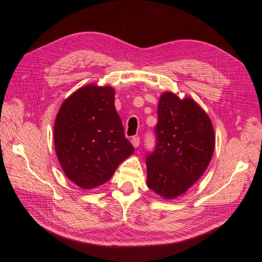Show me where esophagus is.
Returning <instances> with one entry per match:
<instances>
[{"mask_svg": "<svg viewBox=\"0 0 262 262\" xmlns=\"http://www.w3.org/2000/svg\"><path fill=\"white\" fill-rule=\"evenodd\" d=\"M131 143L134 147H138L140 145V138L139 137H134L132 140H131Z\"/></svg>", "mask_w": 262, "mask_h": 262, "instance_id": "34e87169", "label": "esophagus"}]
</instances>
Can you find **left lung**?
Returning a JSON list of instances; mask_svg holds the SVG:
<instances>
[{"instance_id": "1", "label": "left lung", "mask_w": 262, "mask_h": 262, "mask_svg": "<svg viewBox=\"0 0 262 262\" xmlns=\"http://www.w3.org/2000/svg\"><path fill=\"white\" fill-rule=\"evenodd\" d=\"M156 145L146 155L147 187L172 199L191 187L209 166L215 146L213 125L191 98L164 93L157 109Z\"/></svg>"}]
</instances>
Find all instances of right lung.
Segmentation results:
<instances>
[{"label":"right lung","instance_id":"obj_1","mask_svg":"<svg viewBox=\"0 0 262 262\" xmlns=\"http://www.w3.org/2000/svg\"><path fill=\"white\" fill-rule=\"evenodd\" d=\"M53 132L63 171L82 189L105 184L134 152L125 139L110 86L87 85L74 92L63 101Z\"/></svg>","mask_w":262,"mask_h":262}]
</instances>
